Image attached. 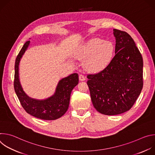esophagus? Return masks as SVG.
<instances>
[{
  "label": "esophagus",
  "instance_id": "34e87169",
  "mask_svg": "<svg viewBox=\"0 0 155 155\" xmlns=\"http://www.w3.org/2000/svg\"><path fill=\"white\" fill-rule=\"evenodd\" d=\"M79 80H80V81H84V80H85V77H84V76L83 75H81V74H80V75H79Z\"/></svg>",
  "mask_w": 155,
  "mask_h": 155
}]
</instances>
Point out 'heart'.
<instances>
[{"instance_id":"obj_1","label":"heart","mask_w":155,"mask_h":155,"mask_svg":"<svg viewBox=\"0 0 155 155\" xmlns=\"http://www.w3.org/2000/svg\"><path fill=\"white\" fill-rule=\"evenodd\" d=\"M115 47L112 42L94 37L90 38L80 47L79 53L83 58H87V68L99 72L108 65L113 59Z\"/></svg>"}]
</instances>
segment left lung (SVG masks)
Instances as JSON below:
<instances>
[{"instance_id":"8db88e82","label":"left lung","mask_w":155,"mask_h":155,"mask_svg":"<svg viewBox=\"0 0 155 155\" xmlns=\"http://www.w3.org/2000/svg\"><path fill=\"white\" fill-rule=\"evenodd\" d=\"M114 35L115 56L111 62L100 72L87 76L93 104L106 115L128 111L143 87V59L134 40L115 29Z\"/></svg>"}]
</instances>
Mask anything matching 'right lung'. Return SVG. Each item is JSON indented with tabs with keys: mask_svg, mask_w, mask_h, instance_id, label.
<instances>
[{
	"mask_svg": "<svg viewBox=\"0 0 155 155\" xmlns=\"http://www.w3.org/2000/svg\"><path fill=\"white\" fill-rule=\"evenodd\" d=\"M30 45L26 41L15 61L14 88L15 93L26 112L31 115L45 120H54L61 118L68 111L71 92L78 84V74H72L59 81L54 93L45 99H34L26 94L22 87L19 76L21 59Z\"/></svg>",
	"mask_w": 155,
	"mask_h": 155,
	"instance_id": "add662e5",
	"label": "right lung"
}]
</instances>
